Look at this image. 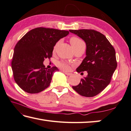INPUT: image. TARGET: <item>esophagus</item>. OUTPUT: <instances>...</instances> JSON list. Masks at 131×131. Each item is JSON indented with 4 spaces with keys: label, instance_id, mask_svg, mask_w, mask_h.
Segmentation results:
<instances>
[{
    "label": "esophagus",
    "instance_id": "esophagus-1",
    "mask_svg": "<svg viewBox=\"0 0 131 131\" xmlns=\"http://www.w3.org/2000/svg\"><path fill=\"white\" fill-rule=\"evenodd\" d=\"M63 72L66 75H70L71 74H72V73H66V72H64V71H63Z\"/></svg>",
    "mask_w": 131,
    "mask_h": 131
}]
</instances>
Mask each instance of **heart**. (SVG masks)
<instances>
[{"label":"heart","instance_id":"b5f03b06","mask_svg":"<svg viewBox=\"0 0 131 131\" xmlns=\"http://www.w3.org/2000/svg\"><path fill=\"white\" fill-rule=\"evenodd\" d=\"M70 42L73 47V49H74V50L78 48H80L81 47L85 46L84 42H83L81 39H80L79 38H78L77 37H71L70 38ZM58 43L59 42H57L56 43V44L55 45H54V48H53V51H56L57 47L58 45ZM58 65L59 67L62 69L64 71H66V72L70 70L71 66H72V64L69 62H65V61L59 62H58Z\"/></svg>","mask_w":131,"mask_h":131}]
</instances>
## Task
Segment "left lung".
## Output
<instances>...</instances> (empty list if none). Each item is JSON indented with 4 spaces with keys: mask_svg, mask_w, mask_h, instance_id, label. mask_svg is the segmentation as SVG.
Segmentation results:
<instances>
[{
    "mask_svg": "<svg viewBox=\"0 0 131 131\" xmlns=\"http://www.w3.org/2000/svg\"><path fill=\"white\" fill-rule=\"evenodd\" d=\"M69 31L81 38L86 45V57L76 70L78 73L87 71L88 75L72 88L82 96L94 97L111 82L117 65L115 50L105 35L97 31L81 29Z\"/></svg>",
    "mask_w": 131,
    "mask_h": 131,
    "instance_id": "8db88e82",
    "label": "left lung"
}]
</instances>
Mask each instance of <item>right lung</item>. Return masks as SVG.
<instances>
[{
  "label": "right lung",
  "mask_w": 131,
  "mask_h": 131,
  "mask_svg": "<svg viewBox=\"0 0 131 131\" xmlns=\"http://www.w3.org/2000/svg\"><path fill=\"white\" fill-rule=\"evenodd\" d=\"M69 32L54 28L37 27L31 30L14 48L11 61L14 78L21 89L28 93H38L49 86L56 66L47 69L46 58L50 59L54 45Z\"/></svg>",
  "instance_id": "obj_1"
}]
</instances>
